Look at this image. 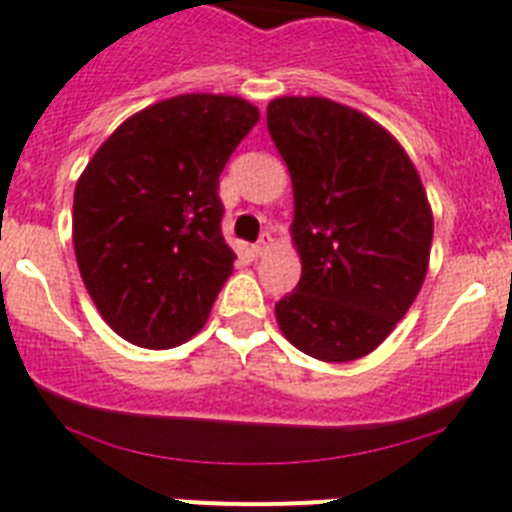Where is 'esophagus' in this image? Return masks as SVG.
<instances>
[{
  "mask_svg": "<svg viewBox=\"0 0 512 512\" xmlns=\"http://www.w3.org/2000/svg\"><path fill=\"white\" fill-rule=\"evenodd\" d=\"M269 246H272V235H269V232H261V238L256 240V246H253V253L261 256V253L269 251Z\"/></svg>",
  "mask_w": 512,
  "mask_h": 512,
  "instance_id": "obj_1",
  "label": "esophagus"
}]
</instances>
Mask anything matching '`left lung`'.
<instances>
[{
	"label": "left lung",
	"instance_id": "1",
	"mask_svg": "<svg viewBox=\"0 0 512 512\" xmlns=\"http://www.w3.org/2000/svg\"><path fill=\"white\" fill-rule=\"evenodd\" d=\"M266 128L293 180L301 280L274 303L282 335L319 361H356L416 301L432 209L416 167L382 125L322 96H282Z\"/></svg>",
	"mask_w": 512,
	"mask_h": 512
}]
</instances>
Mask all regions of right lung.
<instances>
[{"instance_id":"right-lung-1","label":"right lung","mask_w":512,"mask_h":512,"mask_svg":"<svg viewBox=\"0 0 512 512\" xmlns=\"http://www.w3.org/2000/svg\"><path fill=\"white\" fill-rule=\"evenodd\" d=\"M259 109L183 94L125 120L75 185L73 246L104 322L133 345L175 348L232 274L219 175Z\"/></svg>"}]
</instances>
